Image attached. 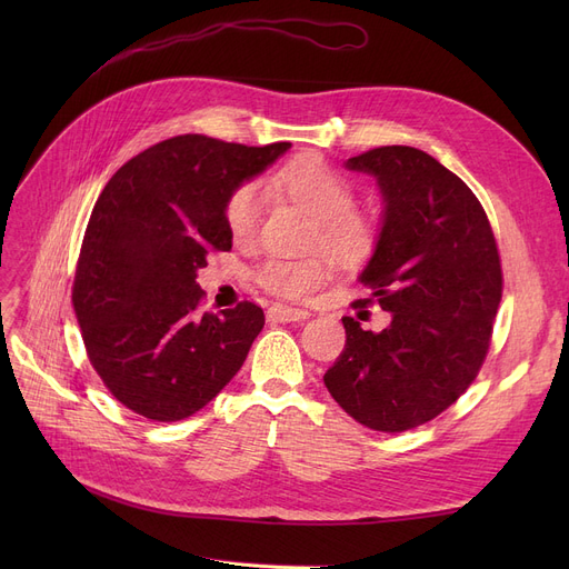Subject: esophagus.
Segmentation results:
<instances>
[{
	"label": "esophagus",
	"instance_id": "34e87169",
	"mask_svg": "<svg viewBox=\"0 0 569 569\" xmlns=\"http://www.w3.org/2000/svg\"><path fill=\"white\" fill-rule=\"evenodd\" d=\"M269 320H279V322H292V320H307L309 311L305 309H292L286 305H272L267 309Z\"/></svg>",
	"mask_w": 569,
	"mask_h": 569
}]
</instances>
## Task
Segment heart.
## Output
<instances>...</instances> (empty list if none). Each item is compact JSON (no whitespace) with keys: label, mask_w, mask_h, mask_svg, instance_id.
<instances>
[{"label":"heart","mask_w":569,"mask_h":569,"mask_svg":"<svg viewBox=\"0 0 569 569\" xmlns=\"http://www.w3.org/2000/svg\"><path fill=\"white\" fill-rule=\"evenodd\" d=\"M269 187L286 193L316 219L311 244L330 253L341 264H357L371 258L380 239L378 219L355 207V187L346 174L320 157L305 154L288 161L269 177ZM264 209V193L256 182L237 184L223 204L226 226L237 244L256 239ZM330 277V262L322 256L279 258L258 264L256 283L286 300H300Z\"/></svg>","instance_id":"obj_1"}]
</instances>
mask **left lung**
I'll return each instance as SVG.
<instances>
[{
	"mask_svg": "<svg viewBox=\"0 0 569 569\" xmlns=\"http://www.w3.org/2000/svg\"><path fill=\"white\" fill-rule=\"evenodd\" d=\"M378 177L385 221L352 309L390 311L382 332L343 318L346 348L322 376L360 425L401 433L431 422L480 373L502 297V267L482 202L422 149L387 144L346 163Z\"/></svg>",
	"mask_w": 569,
	"mask_h": 569,
	"instance_id": "left-lung-1",
	"label": "left lung"
}]
</instances>
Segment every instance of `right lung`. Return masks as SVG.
<instances>
[{
  "label": "right lung",
  "instance_id": "add662e5",
  "mask_svg": "<svg viewBox=\"0 0 569 569\" xmlns=\"http://www.w3.org/2000/svg\"><path fill=\"white\" fill-rule=\"evenodd\" d=\"M288 147L174 136L127 161L101 191L71 302L89 365L119 403L147 420H184L242 369L262 309L244 300L200 311L196 272L209 253L232 249L228 193Z\"/></svg>",
  "mask_w": 569,
  "mask_h": 569
}]
</instances>
